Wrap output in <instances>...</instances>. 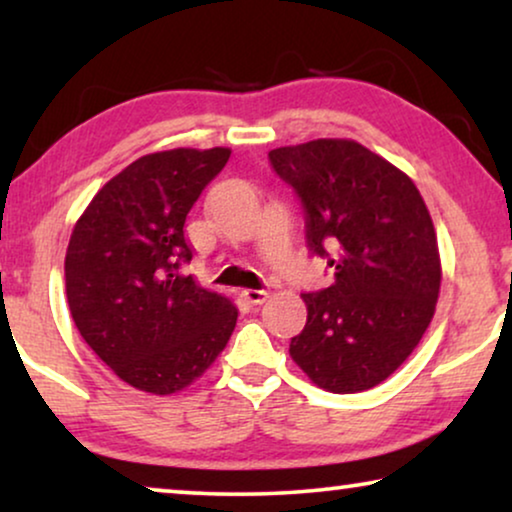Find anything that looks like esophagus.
Segmentation results:
<instances>
[{
  "mask_svg": "<svg viewBox=\"0 0 512 512\" xmlns=\"http://www.w3.org/2000/svg\"><path fill=\"white\" fill-rule=\"evenodd\" d=\"M242 298L251 305H261V303H265V300H268V291H265V289H244Z\"/></svg>",
  "mask_w": 512,
  "mask_h": 512,
  "instance_id": "34e87169",
  "label": "esophagus"
}]
</instances>
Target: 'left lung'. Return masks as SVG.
Returning a JSON list of instances; mask_svg holds the SVG:
<instances>
[{"mask_svg":"<svg viewBox=\"0 0 512 512\" xmlns=\"http://www.w3.org/2000/svg\"><path fill=\"white\" fill-rule=\"evenodd\" d=\"M305 212L312 256L333 284L303 293L307 324L291 359L317 387L356 394L387 380L419 345L440 291L433 221L417 186L352 139L268 153Z\"/></svg>","mask_w":512,"mask_h":512,"instance_id":"obj_1","label":"left lung"}]
</instances>
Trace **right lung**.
Segmentation results:
<instances>
[{
    "label": "right lung",
    "instance_id": "obj_1",
    "mask_svg": "<svg viewBox=\"0 0 512 512\" xmlns=\"http://www.w3.org/2000/svg\"><path fill=\"white\" fill-rule=\"evenodd\" d=\"M228 149L142 156L76 221L65 258L69 312L88 347L130 387L174 394L223 352L237 321L226 296L184 275L186 216Z\"/></svg>",
    "mask_w": 512,
    "mask_h": 512
}]
</instances>
